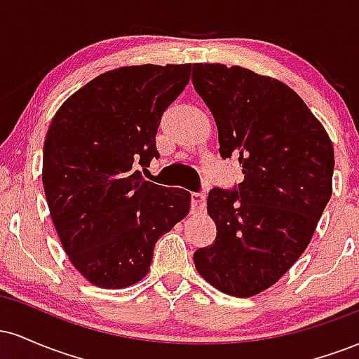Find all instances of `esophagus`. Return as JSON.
I'll return each mask as SVG.
<instances>
[{
    "label": "esophagus",
    "mask_w": 359,
    "mask_h": 359,
    "mask_svg": "<svg viewBox=\"0 0 359 359\" xmlns=\"http://www.w3.org/2000/svg\"><path fill=\"white\" fill-rule=\"evenodd\" d=\"M192 211L194 212H203L205 209V194L204 192H194L191 197Z\"/></svg>",
    "instance_id": "1"
}]
</instances>
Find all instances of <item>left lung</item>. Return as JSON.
Instances as JSON below:
<instances>
[{
	"label": "left lung",
	"mask_w": 359,
	"mask_h": 359,
	"mask_svg": "<svg viewBox=\"0 0 359 359\" xmlns=\"http://www.w3.org/2000/svg\"><path fill=\"white\" fill-rule=\"evenodd\" d=\"M192 84L216 121L221 156H236L245 174L234 192H209L216 241L194 253V265L217 290L253 297L311 243L331 199L334 150L285 82L238 65L194 64Z\"/></svg>",
	"instance_id": "1"
}]
</instances>
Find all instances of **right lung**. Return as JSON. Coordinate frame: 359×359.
<instances>
[{
  "label": "right lung",
  "instance_id": "1",
  "mask_svg": "<svg viewBox=\"0 0 359 359\" xmlns=\"http://www.w3.org/2000/svg\"><path fill=\"white\" fill-rule=\"evenodd\" d=\"M189 79L191 64L113 69L67 97L48 126V211L74 269L93 285L138 283L158 238L189 214L191 194L148 182L137 170L158 156L160 118Z\"/></svg>",
  "mask_w": 359,
  "mask_h": 359
}]
</instances>
